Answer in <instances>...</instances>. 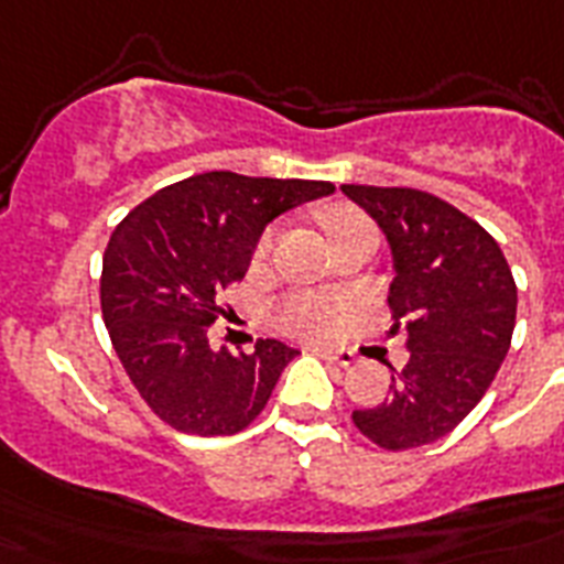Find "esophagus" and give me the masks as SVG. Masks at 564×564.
I'll list each match as a JSON object with an SVG mask.
<instances>
[{
	"label": "esophagus",
	"instance_id": "obj_1",
	"mask_svg": "<svg viewBox=\"0 0 564 564\" xmlns=\"http://www.w3.org/2000/svg\"><path fill=\"white\" fill-rule=\"evenodd\" d=\"M310 351L318 354L322 360L334 362V366H343L348 369L354 362V351H345V348H334V345H310Z\"/></svg>",
	"mask_w": 564,
	"mask_h": 564
}]
</instances>
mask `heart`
<instances>
[{"label": "heart", "instance_id": "b5f03b06", "mask_svg": "<svg viewBox=\"0 0 564 564\" xmlns=\"http://www.w3.org/2000/svg\"><path fill=\"white\" fill-rule=\"evenodd\" d=\"M318 221L325 228L327 239L336 242V239L348 237L354 230L371 228L369 216L351 204H330L325 210L318 213ZM274 246V230L265 228L260 234L254 246V257H265ZM343 322V304L334 299H322V295H292L290 301H283V307L278 310V325L286 330V334L307 336V339H322V336H330Z\"/></svg>", "mask_w": 564, "mask_h": 564}]
</instances>
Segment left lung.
<instances>
[{"label":"left lung","mask_w":564,"mask_h":564,"mask_svg":"<svg viewBox=\"0 0 564 564\" xmlns=\"http://www.w3.org/2000/svg\"><path fill=\"white\" fill-rule=\"evenodd\" d=\"M392 251L389 307L406 330L410 362L389 398L354 410L362 436L386 451L436 442L480 403L507 357L518 290L500 246L465 213L410 187L343 184Z\"/></svg>","instance_id":"1"}]
</instances>
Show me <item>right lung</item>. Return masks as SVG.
<instances>
[{
  "mask_svg": "<svg viewBox=\"0 0 564 564\" xmlns=\"http://www.w3.org/2000/svg\"><path fill=\"white\" fill-rule=\"evenodd\" d=\"M330 193L327 181L204 172L158 189L110 234L101 316L122 369L170 427L234 436L263 412L299 351L257 339L251 354H230L210 348L207 327L265 225Z\"/></svg>",
  "mask_w": 564,
  "mask_h": 564,
  "instance_id": "obj_1",
  "label": "right lung"
}]
</instances>
